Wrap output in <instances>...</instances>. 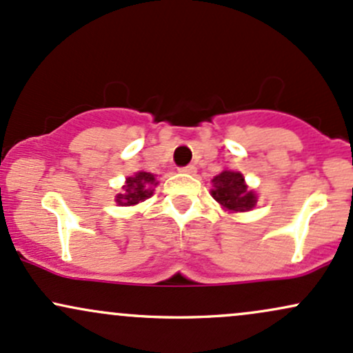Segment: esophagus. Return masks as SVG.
Listing matches in <instances>:
<instances>
[{"label":"esophagus","instance_id":"1","mask_svg":"<svg viewBox=\"0 0 353 353\" xmlns=\"http://www.w3.org/2000/svg\"><path fill=\"white\" fill-rule=\"evenodd\" d=\"M179 171L184 172V174H194V172H196V168H194L192 164H189V165H184V168H181Z\"/></svg>","mask_w":353,"mask_h":353}]
</instances>
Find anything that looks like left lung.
Wrapping results in <instances>:
<instances>
[{"mask_svg": "<svg viewBox=\"0 0 353 353\" xmlns=\"http://www.w3.org/2000/svg\"><path fill=\"white\" fill-rule=\"evenodd\" d=\"M210 196L230 212H245L255 208L257 196L247 188L244 176L237 171H222L212 179Z\"/></svg>", "mask_w": 353, "mask_h": 353, "instance_id": "8db88e82", "label": "left lung"}]
</instances>
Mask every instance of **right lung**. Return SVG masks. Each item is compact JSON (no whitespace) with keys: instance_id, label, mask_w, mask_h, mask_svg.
Listing matches in <instances>:
<instances>
[{"instance_id":"obj_1","label":"right lung","mask_w":353,"mask_h":353,"mask_svg":"<svg viewBox=\"0 0 353 353\" xmlns=\"http://www.w3.org/2000/svg\"><path fill=\"white\" fill-rule=\"evenodd\" d=\"M157 185L156 176L151 172L139 171L134 176L128 177L123 185V192L117 194L116 202L119 205H136L152 196V190Z\"/></svg>"}]
</instances>
